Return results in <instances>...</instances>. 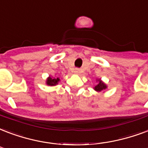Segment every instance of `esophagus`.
<instances>
[{"mask_svg":"<svg viewBox=\"0 0 148 148\" xmlns=\"http://www.w3.org/2000/svg\"><path fill=\"white\" fill-rule=\"evenodd\" d=\"M80 72H81V71H80V69H79V68H75V69L74 70V74H80Z\"/></svg>","mask_w":148,"mask_h":148,"instance_id":"esophagus-1","label":"esophagus"}]
</instances>
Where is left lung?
Wrapping results in <instances>:
<instances>
[{
  "mask_svg": "<svg viewBox=\"0 0 148 148\" xmlns=\"http://www.w3.org/2000/svg\"><path fill=\"white\" fill-rule=\"evenodd\" d=\"M106 88V85L103 82H101L100 80H99V84L95 87V90L97 91V92H101V91H103Z\"/></svg>",
  "mask_w": 148,
  "mask_h": 148,
  "instance_id": "left-lung-1",
  "label": "left lung"
}]
</instances>
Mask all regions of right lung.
I'll return each instance as SVG.
<instances>
[{"mask_svg":"<svg viewBox=\"0 0 148 148\" xmlns=\"http://www.w3.org/2000/svg\"><path fill=\"white\" fill-rule=\"evenodd\" d=\"M60 81V79L57 77V78H55V77H49V78L47 79V84H48V85H51V86H53V85H56V84H57V83H58V82Z\"/></svg>","mask_w":148,"mask_h":148,"instance_id":"add662e5","label":"right lung"}]
</instances>
